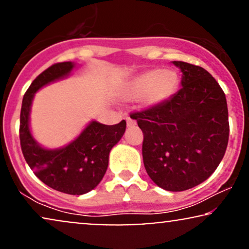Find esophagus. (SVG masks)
<instances>
[{
    "label": "esophagus",
    "instance_id": "esophagus-1",
    "mask_svg": "<svg viewBox=\"0 0 249 249\" xmlns=\"http://www.w3.org/2000/svg\"><path fill=\"white\" fill-rule=\"evenodd\" d=\"M125 121H127L128 127H134V125H136V121H135L134 119H131L130 116H127V118H125Z\"/></svg>",
    "mask_w": 249,
    "mask_h": 249
}]
</instances>
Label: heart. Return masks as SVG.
Listing matches in <instances>:
<instances>
[{"label": "heart", "instance_id": "obj_1", "mask_svg": "<svg viewBox=\"0 0 249 249\" xmlns=\"http://www.w3.org/2000/svg\"><path fill=\"white\" fill-rule=\"evenodd\" d=\"M178 84L179 77L173 70L152 69L130 82L127 89V97L129 99H140L145 96L148 105H157L176 92Z\"/></svg>", "mask_w": 249, "mask_h": 249}]
</instances>
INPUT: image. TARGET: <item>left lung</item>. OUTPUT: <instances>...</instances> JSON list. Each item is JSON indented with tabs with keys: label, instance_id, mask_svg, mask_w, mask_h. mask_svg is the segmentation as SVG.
I'll return each mask as SVG.
<instances>
[{
	"label": "left lung",
	"instance_id": "8db88e82",
	"mask_svg": "<svg viewBox=\"0 0 249 249\" xmlns=\"http://www.w3.org/2000/svg\"><path fill=\"white\" fill-rule=\"evenodd\" d=\"M182 88L160 104L136 112L143 131L142 155L156 185L182 192L207 180L218 167L229 143L225 93L202 67L174 61Z\"/></svg>",
	"mask_w": 249,
	"mask_h": 249
}]
</instances>
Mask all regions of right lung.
I'll return each mask as SVG.
<instances>
[{"instance_id":"right-lung-1","label":"right lung","mask_w":249,"mask_h":249,"mask_svg":"<svg viewBox=\"0 0 249 249\" xmlns=\"http://www.w3.org/2000/svg\"><path fill=\"white\" fill-rule=\"evenodd\" d=\"M73 63H55L31 83L20 109L19 140L24 158L33 173L51 188L70 195H82L96 188L108 166L113 146L125 131L124 120L107 125L92 121L73 142L62 149L41 148L30 133L29 115L33 96L40 88L71 71Z\"/></svg>"}]
</instances>
